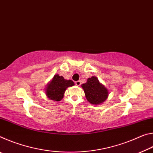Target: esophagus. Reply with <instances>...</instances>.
Instances as JSON below:
<instances>
[{
    "label": "esophagus",
    "instance_id": "esophagus-1",
    "mask_svg": "<svg viewBox=\"0 0 153 153\" xmlns=\"http://www.w3.org/2000/svg\"><path fill=\"white\" fill-rule=\"evenodd\" d=\"M80 84H81V82H80V81L76 82V86H80Z\"/></svg>",
    "mask_w": 153,
    "mask_h": 153
}]
</instances>
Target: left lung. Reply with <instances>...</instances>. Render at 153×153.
Here are the masks:
<instances>
[{
  "mask_svg": "<svg viewBox=\"0 0 153 153\" xmlns=\"http://www.w3.org/2000/svg\"><path fill=\"white\" fill-rule=\"evenodd\" d=\"M88 101L94 105L104 102L108 97V90L99 82L97 77L88 78L86 83L82 84Z\"/></svg>",
  "mask_w": 153,
  "mask_h": 153,
  "instance_id": "obj_1",
  "label": "left lung"
}]
</instances>
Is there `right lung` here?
I'll use <instances>...</instances> for the list:
<instances>
[{"label":"right lung","mask_w":153,"mask_h":153,"mask_svg":"<svg viewBox=\"0 0 153 153\" xmlns=\"http://www.w3.org/2000/svg\"><path fill=\"white\" fill-rule=\"evenodd\" d=\"M73 86H74V82L72 80L65 79L63 76L56 74L45 88L46 96L50 100L60 101L63 98L67 88Z\"/></svg>","instance_id":"right-lung-1"}]
</instances>
